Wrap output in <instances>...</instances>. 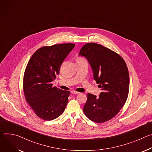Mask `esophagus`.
<instances>
[{
  "instance_id": "34e87169",
  "label": "esophagus",
  "mask_w": 152,
  "mask_h": 152,
  "mask_svg": "<svg viewBox=\"0 0 152 152\" xmlns=\"http://www.w3.org/2000/svg\"><path fill=\"white\" fill-rule=\"evenodd\" d=\"M71 93L74 94H77L79 93V92H77V91H72Z\"/></svg>"
}]
</instances>
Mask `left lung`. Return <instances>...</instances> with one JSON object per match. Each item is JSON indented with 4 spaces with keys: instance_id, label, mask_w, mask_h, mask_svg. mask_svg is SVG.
Segmentation results:
<instances>
[{
    "instance_id": "8db88e82",
    "label": "left lung",
    "mask_w": 152,
    "mask_h": 152,
    "mask_svg": "<svg viewBox=\"0 0 152 152\" xmlns=\"http://www.w3.org/2000/svg\"><path fill=\"white\" fill-rule=\"evenodd\" d=\"M79 55L88 60L94 79L102 90L99 97L88 94L83 113L98 123L110 120L118 113L128 96L129 75L126 62L115 52L94 42L85 45Z\"/></svg>"
}]
</instances>
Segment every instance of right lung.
<instances>
[{
  "label": "right lung",
  "instance_id": "1",
  "mask_svg": "<svg viewBox=\"0 0 152 152\" xmlns=\"http://www.w3.org/2000/svg\"><path fill=\"white\" fill-rule=\"evenodd\" d=\"M75 46V44L66 43L42 47L28 63L23 77L25 96L35 114L42 120L58 118L67 106L70 92L53 86L52 82Z\"/></svg>",
  "mask_w": 152,
  "mask_h": 152
}]
</instances>
